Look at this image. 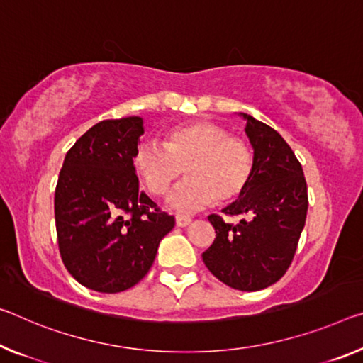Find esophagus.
I'll list each match as a JSON object with an SVG mask.
<instances>
[{"label": "esophagus", "instance_id": "34e87169", "mask_svg": "<svg viewBox=\"0 0 363 363\" xmlns=\"http://www.w3.org/2000/svg\"><path fill=\"white\" fill-rule=\"evenodd\" d=\"M192 223V220L189 216H176V226H179V228H186V226H189V224Z\"/></svg>", "mask_w": 363, "mask_h": 363}]
</instances>
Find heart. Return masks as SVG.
<instances>
[{"mask_svg":"<svg viewBox=\"0 0 363 363\" xmlns=\"http://www.w3.org/2000/svg\"><path fill=\"white\" fill-rule=\"evenodd\" d=\"M134 166L143 186L161 197L182 176L189 177L169 194L166 203L179 213H195L213 202H233L242 195L254 172L250 147L221 125L191 123L171 129L163 145L140 143Z\"/></svg>","mask_w":363,"mask_h":363,"instance_id":"heart-1","label":"heart"}]
</instances>
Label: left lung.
I'll return each mask as SVG.
<instances>
[{
	"instance_id": "obj_1",
	"label": "left lung",
	"mask_w": 363,
	"mask_h": 363,
	"mask_svg": "<svg viewBox=\"0 0 363 363\" xmlns=\"http://www.w3.org/2000/svg\"><path fill=\"white\" fill-rule=\"evenodd\" d=\"M239 116L254 148V172L242 195L223 211L244 218L231 224L210 215L216 238L202 258L224 284L252 292L274 284L289 268L308 199L302 166L283 137L250 114Z\"/></svg>"
}]
</instances>
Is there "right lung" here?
I'll return each instance as SVG.
<instances>
[{
  "instance_id": "obj_1",
  "label": "right lung",
  "mask_w": 363,
  "mask_h": 363,
  "mask_svg": "<svg viewBox=\"0 0 363 363\" xmlns=\"http://www.w3.org/2000/svg\"><path fill=\"white\" fill-rule=\"evenodd\" d=\"M143 119H106L66 153L55 192L61 258L72 278L114 294L148 273L174 218L139 189L134 157Z\"/></svg>"
}]
</instances>
